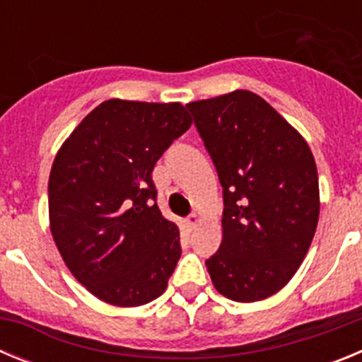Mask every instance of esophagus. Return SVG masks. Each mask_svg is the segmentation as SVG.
<instances>
[{
	"label": "esophagus",
	"mask_w": 362,
	"mask_h": 362,
	"mask_svg": "<svg viewBox=\"0 0 362 362\" xmlns=\"http://www.w3.org/2000/svg\"><path fill=\"white\" fill-rule=\"evenodd\" d=\"M199 223H201V217L197 216V214H192V216L187 219V225L190 226V228H196V226L199 225Z\"/></svg>",
	"instance_id": "esophagus-1"
}]
</instances>
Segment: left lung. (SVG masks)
Returning a JSON list of instances; mask_svg holds the SVG:
<instances>
[{
    "instance_id": "8db88e82",
    "label": "left lung",
    "mask_w": 362,
    "mask_h": 362,
    "mask_svg": "<svg viewBox=\"0 0 362 362\" xmlns=\"http://www.w3.org/2000/svg\"><path fill=\"white\" fill-rule=\"evenodd\" d=\"M223 187V241L206 261L219 293L255 303L300 267L319 221V179L305 137L250 90L187 105Z\"/></svg>"
}]
</instances>
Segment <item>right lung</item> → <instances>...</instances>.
<instances>
[{
	"instance_id": "1",
	"label": "right lung",
	"mask_w": 362,
	"mask_h": 362,
	"mask_svg": "<svg viewBox=\"0 0 362 362\" xmlns=\"http://www.w3.org/2000/svg\"><path fill=\"white\" fill-rule=\"evenodd\" d=\"M190 124L181 103L108 99L57 150L50 232L72 276L108 305H146L174 274L179 228L159 212L152 170Z\"/></svg>"
}]
</instances>
